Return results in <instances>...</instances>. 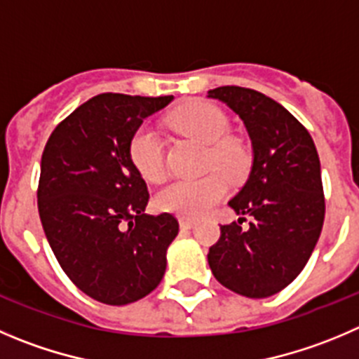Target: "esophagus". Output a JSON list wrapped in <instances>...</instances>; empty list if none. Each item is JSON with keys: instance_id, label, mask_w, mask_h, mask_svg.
<instances>
[{"instance_id": "34e87169", "label": "esophagus", "mask_w": 359, "mask_h": 359, "mask_svg": "<svg viewBox=\"0 0 359 359\" xmlns=\"http://www.w3.org/2000/svg\"><path fill=\"white\" fill-rule=\"evenodd\" d=\"M194 225H196V220H192V218H180V227L182 229H192Z\"/></svg>"}]
</instances>
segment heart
<instances>
[{
    "label": "heart",
    "instance_id": "obj_1",
    "mask_svg": "<svg viewBox=\"0 0 359 359\" xmlns=\"http://www.w3.org/2000/svg\"><path fill=\"white\" fill-rule=\"evenodd\" d=\"M170 125L185 135L211 144L210 165L224 168L233 177L245 172L248 165L247 151L240 141L225 137L231 123L217 105L204 100L189 102L170 114ZM128 155L137 172L148 182H160L165 176L162 137L153 126L142 125L134 132ZM223 171L213 169L199 177H182L169 183L156 194V206L183 218L203 217L227 194L229 177Z\"/></svg>",
    "mask_w": 359,
    "mask_h": 359
}]
</instances>
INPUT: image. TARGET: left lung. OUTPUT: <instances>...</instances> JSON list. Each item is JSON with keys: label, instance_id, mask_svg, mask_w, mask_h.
Here are the masks:
<instances>
[{"label": "left lung", "instance_id": "left-lung-1", "mask_svg": "<svg viewBox=\"0 0 359 359\" xmlns=\"http://www.w3.org/2000/svg\"><path fill=\"white\" fill-rule=\"evenodd\" d=\"M208 97L243 119L254 151L247 183L229 201L240 220L220 225L208 262L224 287L268 298L302 273L323 231L319 155L309 130L273 98L240 86L215 88ZM245 216L252 218L247 231L239 225Z\"/></svg>", "mask_w": 359, "mask_h": 359}]
</instances>
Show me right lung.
<instances>
[{"label": "right lung", "instance_id": "obj_1", "mask_svg": "<svg viewBox=\"0 0 359 359\" xmlns=\"http://www.w3.org/2000/svg\"><path fill=\"white\" fill-rule=\"evenodd\" d=\"M169 97L102 93L54 128L42 153L39 213L57 262L84 294L128 305L160 284L177 234L170 213L146 215L149 194L128 144Z\"/></svg>", "mask_w": 359, "mask_h": 359}]
</instances>
